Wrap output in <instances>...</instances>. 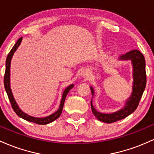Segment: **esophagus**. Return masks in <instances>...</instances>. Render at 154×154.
Masks as SVG:
<instances>
[{
	"mask_svg": "<svg viewBox=\"0 0 154 154\" xmlns=\"http://www.w3.org/2000/svg\"><path fill=\"white\" fill-rule=\"evenodd\" d=\"M83 75H84V77H87V72H86V70H85V71L83 72Z\"/></svg>",
	"mask_w": 154,
	"mask_h": 154,
	"instance_id": "esophagus-1",
	"label": "esophagus"
}]
</instances>
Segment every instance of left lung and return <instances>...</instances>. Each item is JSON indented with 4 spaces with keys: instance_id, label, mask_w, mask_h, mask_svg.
<instances>
[{
    "instance_id": "obj_1",
    "label": "left lung",
    "mask_w": 154,
    "mask_h": 154,
    "mask_svg": "<svg viewBox=\"0 0 154 154\" xmlns=\"http://www.w3.org/2000/svg\"><path fill=\"white\" fill-rule=\"evenodd\" d=\"M119 59L122 60H130L133 68L132 92L126 101L124 108L113 113H102L96 110L92 105V100H91V108L94 116L100 122L108 124L126 118L137 109L146 86V60L142 53L137 49H134L121 56ZM90 89L93 96L94 94V89L91 86Z\"/></svg>"
}]
</instances>
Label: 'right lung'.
Returning a JSON list of instances; mask_svg holds the SVG:
<instances>
[{
    "label": "right lung",
    "instance_id": "right-lung-1",
    "mask_svg": "<svg viewBox=\"0 0 154 154\" xmlns=\"http://www.w3.org/2000/svg\"><path fill=\"white\" fill-rule=\"evenodd\" d=\"M22 38H20L18 39V41H17L16 44H14V46H13L10 52L8 53L7 58H6V71H5V75H4V87L5 89H6V93H7V95L8 99H9L10 103L11 104V107L13 108V110H14L15 113H17V115L20 117H21L22 119H25V120L27 121V122H33V123L38 124H41V125H44V124H47L51 123V122H54V120H56L57 119H58L59 117L61 115L62 111H63V106H64V103H65V98H66L67 94L69 92V91L73 87V84H70V86H68L66 89H65V91H63V97H62L61 102H60V105L59 109L57 110L55 113H53V114L49 116L44 117V118H36V117L31 116L27 114V113H24L22 110L19 108L18 105L15 101L14 98L13 94H12V91L11 89V87H10V66H11V60L12 57H13L14 53L16 51L17 48L19 47L20 44H21Z\"/></svg>",
    "mask_w": 154,
    "mask_h": 154
}]
</instances>
